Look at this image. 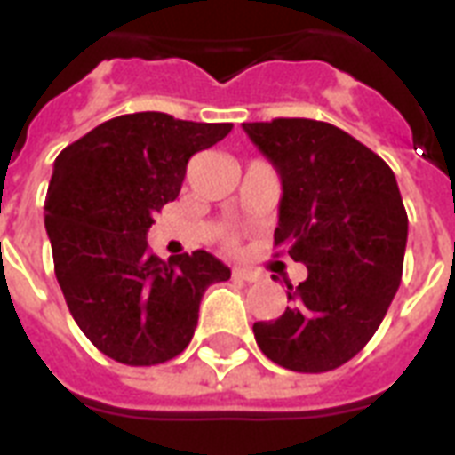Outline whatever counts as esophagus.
<instances>
[{
	"label": "esophagus",
	"instance_id": "esophagus-1",
	"mask_svg": "<svg viewBox=\"0 0 455 455\" xmlns=\"http://www.w3.org/2000/svg\"><path fill=\"white\" fill-rule=\"evenodd\" d=\"M234 278H241V281H248V283H252V281H257V274L255 271H248V269H234Z\"/></svg>",
	"mask_w": 455,
	"mask_h": 455
}]
</instances>
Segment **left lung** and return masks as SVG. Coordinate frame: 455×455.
Returning <instances> with one entry per match:
<instances>
[{"mask_svg": "<svg viewBox=\"0 0 455 455\" xmlns=\"http://www.w3.org/2000/svg\"><path fill=\"white\" fill-rule=\"evenodd\" d=\"M276 167L283 198L276 245L307 278L288 285L291 307L252 325L259 349L298 373H325L375 335L402 283L409 217L395 172L335 124L307 117L243 123Z\"/></svg>", "mask_w": 455, "mask_h": 455, "instance_id": "1", "label": "left lung"}]
</instances>
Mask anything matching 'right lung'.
Listing matches in <instances>:
<instances>
[{"mask_svg":"<svg viewBox=\"0 0 455 455\" xmlns=\"http://www.w3.org/2000/svg\"><path fill=\"white\" fill-rule=\"evenodd\" d=\"M231 123L167 113L113 117L53 163L44 224L53 271L89 342L127 366H156L188 347L207 285L231 269L205 250L163 262L148 248L153 214L181 191L186 164Z\"/></svg>","mask_w":455,"mask_h":455,"instance_id":"add662e5","label":"right lung"}]
</instances>
